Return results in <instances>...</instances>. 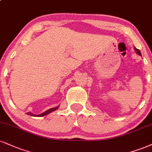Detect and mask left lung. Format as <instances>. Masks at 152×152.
I'll return each mask as SVG.
<instances>
[{
	"label": "left lung",
	"instance_id": "1",
	"mask_svg": "<svg viewBox=\"0 0 152 152\" xmlns=\"http://www.w3.org/2000/svg\"><path fill=\"white\" fill-rule=\"evenodd\" d=\"M134 50L136 51V53H137V54H139V55H140V56H142V54H141V52H140V51L139 50V49H137V48H135V47H134Z\"/></svg>",
	"mask_w": 152,
	"mask_h": 152
}]
</instances>
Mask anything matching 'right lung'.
<instances>
[{
    "instance_id": "add662e5",
    "label": "right lung",
    "mask_w": 152,
    "mask_h": 152,
    "mask_svg": "<svg viewBox=\"0 0 152 152\" xmlns=\"http://www.w3.org/2000/svg\"><path fill=\"white\" fill-rule=\"evenodd\" d=\"M58 107H59V105L57 106V107H53V108H50V109L47 110L45 111V112H44V113H41V114H39V115H34V114H33V113H30V112L27 113V115H29L33 116V117H43V116L47 115L49 114V113L53 112V111L56 110L58 108Z\"/></svg>"
}]
</instances>
